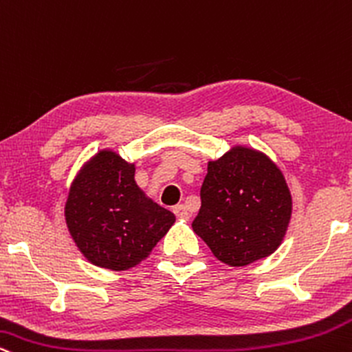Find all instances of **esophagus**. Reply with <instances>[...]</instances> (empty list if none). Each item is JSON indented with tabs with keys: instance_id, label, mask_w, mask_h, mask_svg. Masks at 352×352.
<instances>
[{
	"instance_id": "34e87169",
	"label": "esophagus",
	"mask_w": 352,
	"mask_h": 352,
	"mask_svg": "<svg viewBox=\"0 0 352 352\" xmlns=\"http://www.w3.org/2000/svg\"><path fill=\"white\" fill-rule=\"evenodd\" d=\"M173 210H175L176 217H177V219H181V221H188V219H189V212H188V209H186L183 204L176 206V208L173 209Z\"/></svg>"
}]
</instances>
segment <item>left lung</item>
<instances>
[{
	"label": "left lung",
	"instance_id": "obj_1",
	"mask_svg": "<svg viewBox=\"0 0 352 352\" xmlns=\"http://www.w3.org/2000/svg\"><path fill=\"white\" fill-rule=\"evenodd\" d=\"M292 210V192L278 164L263 151L234 144L208 163L192 230L222 263L245 267L282 245Z\"/></svg>",
	"mask_w": 352,
	"mask_h": 352
}]
</instances>
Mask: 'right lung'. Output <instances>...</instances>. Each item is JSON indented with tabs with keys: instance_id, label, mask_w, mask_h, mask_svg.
I'll return each instance as SVG.
<instances>
[{
	"instance_id": "obj_1",
	"label": "right lung",
	"mask_w": 352,
	"mask_h": 352,
	"mask_svg": "<svg viewBox=\"0 0 352 352\" xmlns=\"http://www.w3.org/2000/svg\"><path fill=\"white\" fill-rule=\"evenodd\" d=\"M135 163L111 148L82 164L69 188L64 216L80 254L95 267L130 270L175 224V214L161 208L135 181Z\"/></svg>"
}]
</instances>
